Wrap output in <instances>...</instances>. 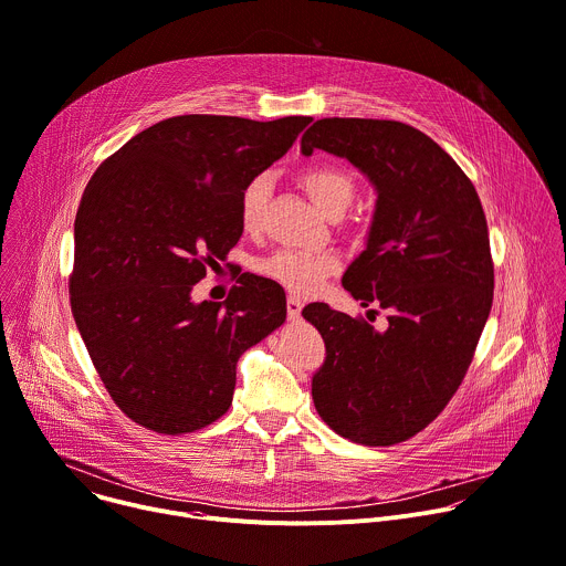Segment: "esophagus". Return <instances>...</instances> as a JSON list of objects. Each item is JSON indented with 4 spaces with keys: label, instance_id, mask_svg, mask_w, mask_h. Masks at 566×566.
I'll return each instance as SVG.
<instances>
[{
    "label": "esophagus",
    "instance_id": "esophagus-1",
    "mask_svg": "<svg viewBox=\"0 0 566 566\" xmlns=\"http://www.w3.org/2000/svg\"><path fill=\"white\" fill-rule=\"evenodd\" d=\"M302 306H304V302H302L297 295H289V297H286V311H289V317H291V319L300 317Z\"/></svg>",
    "mask_w": 566,
    "mask_h": 566
}]
</instances>
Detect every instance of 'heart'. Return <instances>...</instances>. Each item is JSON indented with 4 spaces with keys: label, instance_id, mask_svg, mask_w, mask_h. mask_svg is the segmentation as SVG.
<instances>
[{
    "label": "heart",
    "instance_id": "heart-1",
    "mask_svg": "<svg viewBox=\"0 0 566 566\" xmlns=\"http://www.w3.org/2000/svg\"><path fill=\"white\" fill-rule=\"evenodd\" d=\"M302 188L311 201L327 214H340L356 195L354 179L336 166H313L300 177ZM269 181L255 177L239 197V223L247 234H258L264 226V210L269 199ZM338 258L329 251H277L258 262V271L286 286L297 295L317 291L332 273L338 271Z\"/></svg>",
    "mask_w": 566,
    "mask_h": 566
}]
</instances>
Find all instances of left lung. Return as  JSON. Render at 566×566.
Returning <instances> with one entry per match:
<instances>
[{
	"mask_svg": "<svg viewBox=\"0 0 566 566\" xmlns=\"http://www.w3.org/2000/svg\"><path fill=\"white\" fill-rule=\"evenodd\" d=\"M313 149L347 158L376 188L367 249L343 286L387 311L376 332L325 302L304 306L327 347L313 402L340 437L394 446L443 412L472 363L495 289L486 214L452 156L406 123L322 118L302 136V154Z\"/></svg>",
	"mask_w": 566,
	"mask_h": 566,
	"instance_id": "obj_1",
	"label": "left lung"
}]
</instances>
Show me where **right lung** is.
<instances>
[{"label":"right lung","instance_id":"add662e5","mask_svg":"<svg viewBox=\"0 0 566 566\" xmlns=\"http://www.w3.org/2000/svg\"><path fill=\"white\" fill-rule=\"evenodd\" d=\"M308 116L269 123L190 114L105 158L80 199L71 311L116 406L158 434L228 412L237 360L286 317L280 284L241 275L226 302H195L206 269L241 237L239 197Z\"/></svg>","mask_w":566,"mask_h":566}]
</instances>
